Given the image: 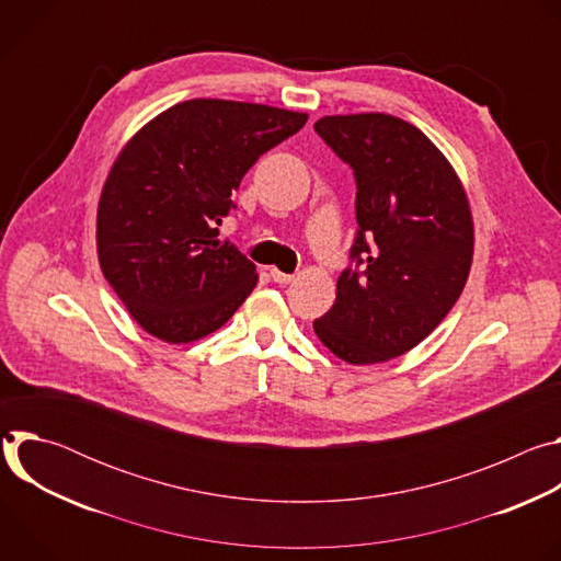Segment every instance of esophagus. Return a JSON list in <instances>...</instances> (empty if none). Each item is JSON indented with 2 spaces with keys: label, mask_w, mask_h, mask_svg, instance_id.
<instances>
[{
  "label": "esophagus",
  "mask_w": 561,
  "mask_h": 561,
  "mask_svg": "<svg viewBox=\"0 0 561 561\" xmlns=\"http://www.w3.org/2000/svg\"><path fill=\"white\" fill-rule=\"evenodd\" d=\"M271 277L277 282V284H290L295 279V275H288V273H282L277 268H271Z\"/></svg>",
  "instance_id": "obj_1"
}]
</instances>
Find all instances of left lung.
I'll use <instances>...</instances> for the list:
<instances>
[{
    "instance_id": "obj_1",
    "label": "left lung",
    "mask_w": 561,
    "mask_h": 561,
    "mask_svg": "<svg viewBox=\"0 0 561 561\" xmlns=\"http://www.w3.org/2000/svg\"><path fill=\"white\" fill-rule=\"evenodd\" d=\"M353 169L357 237L331 310L312 329L333 355L364 366L424 342L459 299L474 249L470 204L444 152L413 124L383 115L314 122Z\"/></svg>"
}]
</instances>
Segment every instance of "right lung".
<instances>
[{
    "label": "right lung",
    "instance_id": "add662e5",
    "mask_svg": "<svg viewBox=\"0 0 561 561\" xmlns=\"http://www.w3.org/2000/svg\"><path fill=\"white\" fill-rule=\"evenodd\" d=\"M308 115L230 100L180 102L119 150L98 206V257L135 322L188 344L221 329L257 284L255 264L217 239L232 191Z\"/></svg>",
    "mask_w": 561,
    "mask_h": 561
}]
</instances>
